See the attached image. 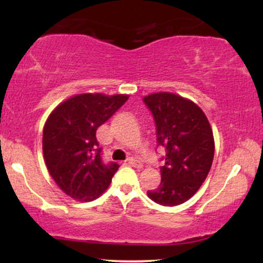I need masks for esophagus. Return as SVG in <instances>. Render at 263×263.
I'll return each instance as SVG.
<instances>
[{
	"label": "esophagus",
	"mask_w": 263,
	"mask_h": 263,
	"mask_svg": "<svg viewBox=\"0 0 263 263\" xmlns=\"http://www.w3.org/2000/svg\"><path fill=\"white\" fill-rule=\"evenodd\" d=\"M127 163L128 164H131L132 167H136V168H142V164L140 162L137 161V159H135V158H128L127 159Z\"/></svg>",
	"instance_id": "34e87169"
}]
</instances>
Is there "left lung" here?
I'll list each match as a JSON object with an SVG mask.
<instances>
[{"mask_svg":"<svg viewBox=\"0 0 263 263\" xmlns=\"http://www.w3.org/2000/svg\"><path fill=\"white\" fill-rule=\"evenodd\" d=\"M155 117L157 143L165 148L158 188L147 195L157 204L176 206L189 200L206 179L215 142L206 116L195 102L173 92L143 98Z\"/></svg>","mask_w":263,"mask_h":263,"instance_id":"1","label":"left lung"}]
</instances>
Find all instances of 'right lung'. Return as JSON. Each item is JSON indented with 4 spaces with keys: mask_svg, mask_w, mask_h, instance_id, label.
<instances>
[{
    "mask_svg": "<svg viewBox=\"0 0 263 263\" xmlns=\"http://www.w3.org/2000/svg\"><path fill=\"white\" fill-rule=\"evenodd\" d=\"M128 95L85 92L60 102L43 128V156L54 182L66 195L92 201L110 185L117 163L105 164L96 129L127 101Z\"/></svg>",
    "mask_w": 263,
    "mask_h": 263,
    "instance_id": "obj_1",
    "label": "right lung"
}]
</instances>
